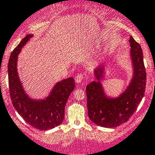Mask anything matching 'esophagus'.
Wrapping results in <instances>:
<instances>
[{
    "label": "esophagus",
    "mask_w": 155,
    "mask_h": 155,
    "mask_svg": "<svg viewBox=\"0 0 155 155\" xmlns=\"http://www.w3.org/2000/svg\"><path fill=\"white\" fill-rule=\"evenodd\" d=\"M83 79H84V75H83V73H79L75 77V81H76V83H80L82 82Z\"/></svg>",
    "instance_id": "obj_1"
}]
</instances>
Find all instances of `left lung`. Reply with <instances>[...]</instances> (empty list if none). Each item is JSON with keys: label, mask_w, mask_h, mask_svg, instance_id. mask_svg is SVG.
Returning <instances> with one entry per match:
<instances>
[{"label": "left lung", "mask_w": 155, "mask_h": 155, "mask_svg": "<svg viewBox=\"0 0 155 155\" xmlns=\"http://www.w3.org/2000/svg\"><path fill=\"white\" fill-rule=\"evenodd\" d=\"M130 59L132 66V77L128 85L118 97H110L102 84L106 71L105 64L94 70L97 81L89 83L86 88L88 117L96 125L114 128L128 121L134 113L144 96L146 73L141 47L130 36Z\"/></svg>", "instance_id": "1"}]
</instances>
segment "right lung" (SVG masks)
<instances>
[{
  "mask_svg": "<svg viewBox=\"0 0 155 155\" xmlns=\"http://www.w3.org/2000/svg\"><path fill=\"white\" fill-rule=\"evenodd\" d=\"M32 36V34L26 35L9 57V93L13 106L24 120L31 126L46 131L58 126L63 122L65 105L76 84L73 78L70 77L56 82L49 95L44 99L31 98L27 94L19 78L17 64L19 53Z\"/></svg>",
  "mask_w": 155,
  "mask_h": 155,
  "instance_id": "add662e5",
  "label": "right lung"
}]
</instances>
